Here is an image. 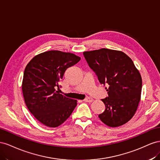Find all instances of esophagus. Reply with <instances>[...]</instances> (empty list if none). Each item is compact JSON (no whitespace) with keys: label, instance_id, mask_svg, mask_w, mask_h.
Returning a JSON list of instances; mask_svg holds the SVG:
<instances>
[{"label":"esophagus","instance_id":"obj_1","mask_svg":"<svg viewBox=\"0 0 160 160\" xmlns=\"http://www.w3.org/2000/svg\"><path fill=\"white\" fill-rule=\"evenodd\" d=\"M93 100V99L92 98H90V97H86L84 100V102H91Z\"/></svg>","mask_w":160,"mask_h":160}]
</instances>
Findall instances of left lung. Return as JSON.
Here are the masks:
<instances>
[{
  "label": "left lung",
  "mask_w": 160,
  "mask_h": 160,
  "mask_svg": "<svg viewBox=\"0 0 160 160\" xmlns=\"http://www.w3.org/2000/svg\"><path fill=\"white\" fill-rule=\"evenodd\" d=\"M83 54L100 83L109 86L108 97L102 99L105 111L98 115L100 119L111 127L125 124L135 115L140 102L142 79L139 70L121 51L102 48Z\"/></svg>",
  "instance_id": "obj_1"
}]
</instances>
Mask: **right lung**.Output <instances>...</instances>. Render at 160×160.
<instances>
[{
    "label": "right lung",
    "instance_id": "obj_1",
    "mask_svg": "<svg viewBox=\"0 0 160 160\" xmlns=\"http://www.w3.org/2000/svg\"><path fill=\"white\" fill-rule=\"evenodd\" d=\"M80 60L74 53L52 50L35 56L25 67L22 90L26 106L44 125L60 126L74 110L77 100L56 88L66 70Z\"/></svg>",
    "mask_w": 160,
    "mask_h": 160
}]
</instances>
